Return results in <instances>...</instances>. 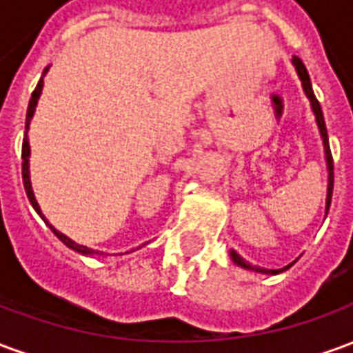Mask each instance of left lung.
<instances>
[{"mask_svg": "<svg viewBox=\"0 0 353 353\" xmlns=\"http://www.w3.org/2000/svg\"><path fill=\"white\" fill-rule=\"evenodd\" d=\"M293 65H295L296 73H299V79L303 83L304 94L308 96V100H310L312 111H314V115H316V123H318L319 134H321V139H323V151H325V162H327V172H329V177H327V199H325V210H329L331 206V196H333V157H331V149H329V138H327V128H325V121H323V111H321V105H319L318 98H316V94L312 90V83H310V75L306 72V68H304L303 60L301 58L293 57ZM230 259L234 261L238 266H242V268H248V270H255V272H263V274H278L283 272V270H288V265L280 268V270H266V268H259V266H252L245 259H242L240 255H238L234 250H230Z\"/></svg>", "mask_w": 353, "mask_h": 353, "instance_id": "1", "label": "left lung"}]
</instances>
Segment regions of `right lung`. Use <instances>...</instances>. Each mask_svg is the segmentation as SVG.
Wrapping results in <instances>:
<instances>
[{"label":"right lung","mask_w":353,"mask_h":353,"mask_svg":"<svg viewBox=\"0 0 353 353\" xmlns=\"http://www.w3.org/2000/svg\"><path fill=\"white\" fill-rule=\"evenodd\" d=\"M49 72V68H45V72H43V75ZM41 90H43V77L39 79V83H37V87H35V90L32 92V98H30V103H28V113H26V130L30 128V121H32V117H34V111H35V105H37V100H39V96H41ZM22 181H24V189H26V194H28V200H30V204L34 206V210L37 212V214L41 215V219L47 225H49V229L54 232V236L60 240V242H64L70 250H73V252L81 253V255H98V252H94V250H90V248H87V245H79L77 242H73L72 238H68L65 234H62L60 230H57L52 225H50L47 219H45V215L41 214V208H39V204H37V200H35L34 196V191H32V181H30V141H28V134L24 136V141H22Z\"/></svg>","instance_id":"add662e5"}]
</instances>
